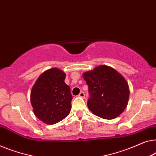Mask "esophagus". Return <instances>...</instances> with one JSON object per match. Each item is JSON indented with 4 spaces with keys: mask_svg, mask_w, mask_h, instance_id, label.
<instances>
[{
    "mask_svg": "<svg viewBox=\"0 0 156 156\" xmlns=\"http://www.w3.org/2000/svg\"><path fill=\"white\" fill-rule=\"evenodd\" d=\"M79 97H81V98H85V94H84V92L81 91L80 93V94H79Z\"/></svg>",
    "mask_w": 156,
    "mask_h": 156,
    "instance_id": "obj_1",
    "label": "esophagus"
}]
</instances>
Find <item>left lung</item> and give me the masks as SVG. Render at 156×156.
<instances>
[{
    "mask_svg": "<svg viewBox=\"0 0 156 156\" xmlns=\"http://www.w3.org/2000/svg\"><path fill=\"white\" fill-rule=\"evenodd\" d=\"M90 97L87 105L94 115L106 119L118 117L128 104L129 90L121 74L107 65H100L83 74Z\"/></svg>",
    "mask_w": 156,
    "mask_h": 156,
    "instance_id": "obj_1",
    "label": "left lung"
}]
</instances>
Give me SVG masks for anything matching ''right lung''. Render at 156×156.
<instances>
[{"instance_id": "obj_1", "label": "right lung", "mask_w": 156, "mask_h": 156, "mask_svg": "<svg viewBox=\"0 0 156 156\" xmlns=\"http://www.w3.org/2000/svg\"><path fill=\"white\" fill-rule=\"evenodd\" d=\"M66 74L61 69H49L36 81L31 91L30 101L34 113L47 125H54L70 112L73 96L65 83Z\"/></svg>"}]
</instances>
